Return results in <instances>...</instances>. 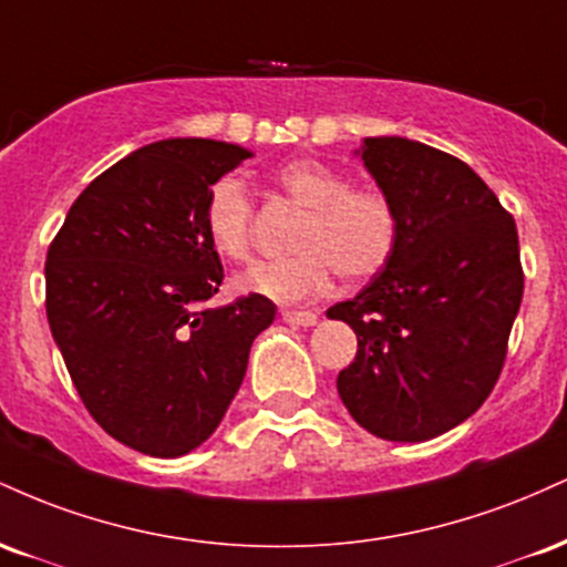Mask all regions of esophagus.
<instances>
[{
  "label": "esophagus",
  "mask_w": 567,
  "mask_h": 567,
  "mask_svg": "<svg viewBox=\"0 0 567 567\" xmlns=\"http://www.w3.org/2000/svg\"><path fill=\"white\" fill-rule=\"evenodd\" d=\"M282 320L290 322V324H301V328H311V324H317V315H315V311H290V309H285Z\"/></svg>",
  "instance_id": "obj_1"
}]
</instances>
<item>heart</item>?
I'll return each mask as SVG.
<instances>
[{
	"label": "heart",
	"mask_w": 567,
	"mask_h": 567,
	"mask_svg": "<svg viewBox=\"0 0 567 567\" xmlns=\"http://www.w3.org/2000/svg\"><path fill=\"white\" fill-rule=\"evenodd\" d=\"M277 186L306 207L296 237V256L258 261L237 275L239 292L277 303H303L322 296L333 271L347 282L379 275L396 245L392 199L375 186H349V178L328 162L292 159L277 167ZM252 202L243 181L224 175L205 202V237L220 258L243 261L250 252Z\"/></svg>",
	"instance_id": "1"
}]
</instances>
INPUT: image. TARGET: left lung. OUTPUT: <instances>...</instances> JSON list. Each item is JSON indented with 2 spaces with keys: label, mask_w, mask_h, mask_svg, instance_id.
Listing matches in <instances>:
<instances>
[{
  "label": "left lung",
  "mask_w": 567,
  "mask_h": 567,
  "mask_svg": "<svg viewBox=\"0 0 567 567\" xmlns=\"http://www.w3.org/2000/svg\"><path fill=\"white\" fill-rule=\"evenodd\" d=\"M396 213L386 266L330 320L357 333L338 394L381 440L424 442L487 400L523 301L514 218L466 162L381 135L357 148Z\"/></svg>",
  "instance_id": "8db88e82"
}]
</instances>
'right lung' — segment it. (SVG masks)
Listing matches in <instances>:
<instances>
[{"instance_id":"1","label":"right lung","mask_w":567,"mask_h":567,"mask_svg":"<svg viewBox=\"0 0 567 567\" xmlns=\"http://www.w3.org/2000/svg\"><path fill=\"white\" fill-rule=\"evenodd\" d=\"M247 157L210 138L148 143L84 188L48 250V322L71 381L138 453L178 458L210 437L275 322L261 296L199 309L224 279L207 192Z\"/></svg>"}]
</instances>
